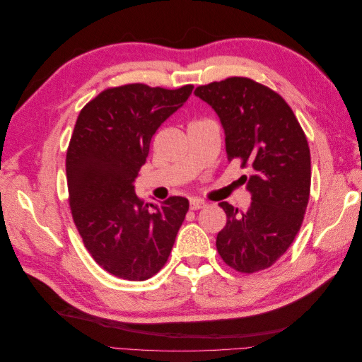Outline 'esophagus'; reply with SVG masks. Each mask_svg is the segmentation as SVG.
Here are the masks:
<instances>
[{
  "label": "esophagus",
  "mask_w": 362,
  "mask_h": 362,
  "mask_svg": "<svg viewBox=\"0 0 362 362\" xmlns=\"http://www.w3.org/2000/svg\"><path fill=\"white\" fill-rule=\"evenodd\" d=\"M206 204L202 199H190V210H201Z\"/></svg>",
  "instance_id": "obj_1"
}]
</instances>
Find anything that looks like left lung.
<instances>
[{
  "label": "left lung",
  "instance_id": "8db88e82",
  "mask_svg": "<svg viewBox=\"0 0 362 362\" xmlns=\"http://www.w3.org/2000/svg\"><path fill=\"white\" fill-rule=\"evenodd\" d=\"M194 95L221 119L228 160H240L250 172L242 177L249 210L218 204L226 225L217 234V252L237 272L264 270L300 229L311 185L308 141L288 104L254 80L231 76L199 86Z\"/></svg>",
  "mask_w": 362,
  "mask_h": 362
}]
</instances>
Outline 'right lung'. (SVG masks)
<instances>
[{"label": "right lung", "instance_id": "obj_1", "mask_svg": "<svg viewBox=\"0 0 362 362\" xmlns=\"http://www.w3.org/2000/svg\"><path fill=\"white\" fill-rule=\"evenodd\" d=\"M192 90L190 84L175 90L146 84L113 87L76 119L66 154L72 217L92 258L117 278L154 276L166 264L189 211L182 196L144 204L134 181L152 136Z\"/></svg>", "mask_w": 362, "mask_h": 362}]
</instances>
